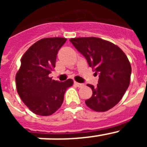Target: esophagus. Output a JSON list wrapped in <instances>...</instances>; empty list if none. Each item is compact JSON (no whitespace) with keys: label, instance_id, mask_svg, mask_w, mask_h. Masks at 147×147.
<instances>
[{"label":"esophagus","instance_id":"obj_1","mask_svg":"<svg viewBox=\"0 0 147 147\" xmlns=\"http://www.w3.org/2000/svg\"><path fill=\"white\" fill-rule=\"evenodd\" d=\"M74 85H76V86H77L78 88H82V87L84 86V84H82V83L76 82H74Z\"/></svg>","mask_w":147,"mask_h":147}]
</instances>
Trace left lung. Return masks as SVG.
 <instances>
[{"label": "left lung", "instance_id": "1", "mask_svg": "<svg viewBox=\"0 0 147 147\" xmlns=\"http://www.w3.org/2000/svg\"><path fill=\"white\" fill-rule=\"evenodd\" d=\"M70 41L99 77L96 87L87 85L93 94L85 101L86 105L96 112L113 108L120 102L130 82L132 68L126 54L116 45L98 37H77Z\"/></svg>", "mask_w": 147, "mask_h": 147}]
</instances>
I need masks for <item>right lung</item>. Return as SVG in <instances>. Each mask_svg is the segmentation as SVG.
Listing matches in <instances>:
<instances>
[{
    "label": "right lung",
    "instance_id": "obj_1",
    "mask_svg": "<svg viewBox=\"0 0 147 147\" xmlns=\"http://www.w3.org/2000/svg\"><path fill=\"white\" fill-rule=\"evenodd\" d=\"M63 37H48L38 40L20 59L15 76L18 93L32 113L42 116L52 115L61 107L67 88L74 81H55L49 74L55 67L58 51L66 42Z\"/></svg>",
    "mask_w": 147,
    "mask_h": 147
}]
</instances>
